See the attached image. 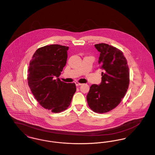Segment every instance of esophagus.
I'll return each mask as SVG.
<instances>
[{"mask_svg": "<svg viewBox=\"0 0 155 155\" xmlns=\"http://www.w3.org/2000/svg\"><path fill=\"white\" fill-rule=\"evenodd\" d=\"M75 85H76V86H80V85H82V84L81 83H80V82H75Z\"/></svg>", "mask_w": 155, "mask_h": 155, "instance_id": "esophagus-1", "label": "esophagus"}]
</instances>
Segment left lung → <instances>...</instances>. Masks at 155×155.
<instances>
[{
	"label": "left lung",
	"mask_w": 155,
	"mask_h": 155,
	"mask_svg": "<svg viewBox=\"0 0 155 155\" xmlns=\"http://www.w3.org/2000/svg\"><path fill=\"white\" fill-rule=\"evenodd\" d=\"M95 46L101 53L98 63L104 73L101 84L91 86L87 99L91 110L102 114L121 102L128 88L130 72L127 59L120 49L104 43Z\"/></svg>",
	"instance_id": "left-lung-1"
}]
</instances>
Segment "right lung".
I'll return each instance as SVG.
<instances>
[{
  "label": "right lung",
  "instance_id": "add662e5",
  "mask_svg": "<svg viewBox=\"0 0 155 155\" xmlns=\"http://www.w3.org/2000/svg\"><path fill=\"white\" fill-rule=\"evenodd\" d=\"M68 47L46 45L38 49L30 61L28 84L41 106L53 113L65 110L76 91L74 83H66L59 77L66 66Z\"/></svg>",
  "mask_w": 155,
  "mask_h": 155
}]
</instances>
